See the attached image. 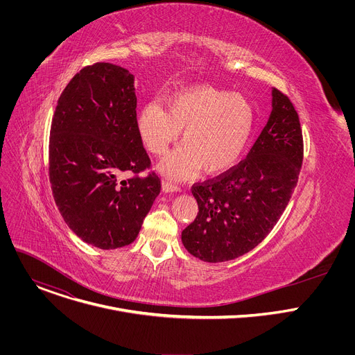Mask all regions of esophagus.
Returning <instances> with one entry per match:
<instances>
[{"instance_id":"1","label":"esophagus","mask_w":355,"mask_h":355,"mask_svg":"<svg viewBox=\"0 0 355 355\" xmlns=\"http://www.w3.org/2000/svg\"><path fill=\"white\" fill-rule=\"evenodd\" d=\"M181 188L178 187V185H175V184H173L171 181H163V191L164 192H177V191H180Z\"/></svg>"}]
</instances>
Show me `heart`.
<instances>
[{
  "instance_id": "obj_1",
  "label": "heart",
  "mask_w": 355,
  "mask_h": 355,
  "mask_svg": "<svg viewBox=\"0 0 355 355\" xmlns=\"http://www.w3.org/2000/svg\"><path fill=\"white\" fill-rule=\"evenodd\" d=\"M252 125L254 111L243 95L207 84L173 94L167 108L150 103L137 116L140 137L155 156H163L184 130V146L160 167L175 178H188L200 167L209 175L232 168L244 153Z\"/></svg>"
}]
</instances>
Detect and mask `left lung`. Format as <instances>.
<instances>
[{
	"mask_svg": "<svg viewBox=\"0 0 355 355\" xmlns=\"http://www.w3.org/2000/svg\"><path fill=\"white\" fill-rule=\"evenodd\" d=\"M303 162L297 112L272 89V111L248 155L226 173L196 182L195 220L182 230L184 247L202 261L220 263L259 245L285 211Z\"/></svg>",
	"mask_w": 355,
	"mask_h": 355,
	"instance_id": "obj_1",
	"label": "left lung"
}]
</instances>
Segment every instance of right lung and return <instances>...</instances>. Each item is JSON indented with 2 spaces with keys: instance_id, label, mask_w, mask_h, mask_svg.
Listing matches in <instances>:
<instances>
[{
  "instance_id": "add662e5",
  "label": "right lung",
  "mask_w": 355,
  "mask_h": 355,
  "mask_svg": "<svg viewBox=\"0 0 355 355\" xmlns=\"http://www.w3.org/2000/svg\"><path fill=\"white\" fill-rule=\"evenodd\" d=\"M133 76L111 63L81 69L63 89L49 137V180L67 226L111 250L137 237L162 180L137 128ZM126 173L132 177L125 179Z\"/></svg>"
}]
</instances>
